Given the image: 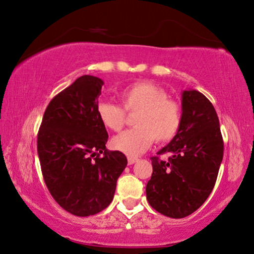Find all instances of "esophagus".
Listing matches in <instances>:
<instances>
[{"mask_svg": "<svg viewBox=\"0 0 254 254\" xmlns=\"http://www.w3.org/2000/svg\"><path fill=\"white\" fill-rule=\"evenodd\" d=\"M138 161V158H136V157H127V163L130 164H133V163H136V162Z\"/></svg>", "mask_w": 254, "mask_h": 254, "instance_id": "34e87169", "label": "esophagus"}]
</instances>
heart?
<instances>
[{"mask_svg": "<svg viewBox=\"0 0 254 254\" xmlns=\"http://www.w3.org/2000/svg\"><path fill=\"white\" fill-rule=\"evenodd\" d=\"M121 103L102 102L97 114L106 129L119 131L127 122V114H137L133 119L136 127L114 137L111 146L129 156H138L154 140L167 142L176 135L182 119V111L176 100L168 98L167 91L152 82H136L122 91Z\"/></svg>", "mask_w": 254, "mask_h": 254, "instance_id": "1", "label": "heart"}]
</instances>
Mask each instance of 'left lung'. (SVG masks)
I'll use <instances>...</instances> for the list:
<instances>
[{"mask_svg":"<svg viewBox=\"0 0 254 254\" xmlns=\"http://www.w3.org/2000/svg\"><path fill=\"white\" fill-rule=\"evenodd\" d=\"M151 157L152 175L146 200L155 210L174 219L190 215L214 188L224 156V140L213 104L196 90L183 91L180 129L169 144Z\"/></svg>","mask_w":254,"mask_h":254,"instance_id":"obj_1","label":"left lung"}]
</instances>
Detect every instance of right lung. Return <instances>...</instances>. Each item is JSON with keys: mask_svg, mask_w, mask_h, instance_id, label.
Instances as JSON below:
<instances>
[{"mask_svg": "<svg viewBox=\"0 0 254 254\" xmlns=\"http://www.w3.org/2000/svg\"><path fill=\"white\" fill-rule=\"evenodd\" d=\"M103 85L93 75L78 78L51 100L38 132L46 186L60 207L77 216L94 215L111 203L127 164L123 152L105 146L108 131L97 114Z\"/></svg>", "mask_w": 254, "mask_h": 254, "instance_id": "right-lung-1", "label": "right lung"}]
</instances>
